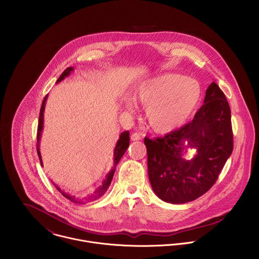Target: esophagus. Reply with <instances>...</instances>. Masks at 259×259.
<instances>
[{"mask_svg":"<svg viewBox=\"0 0 259 259\" xmlns=\"http://www.w3.org/2000/svg\"><path fill=\"white\" fill-rule=\"evenodd\" d=\"M141 139H142V137H141V135H140L139 133H134V134L131 136V140H132L133 142L140 141Z\"/></svg>","mask_w":259,"mask_h":259,"instance_id":"esophagus-1","label":"esophagus"}]
</instances>
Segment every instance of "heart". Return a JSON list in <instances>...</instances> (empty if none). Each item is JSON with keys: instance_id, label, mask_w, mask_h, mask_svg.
<instances>
[{"instance_id": "1", "label": "heart", "mask_w": 259, "mask_h": 259, "mask_svg": "<svg viewBox=\"0 0 259 259\" xmlns=\"http://www.w3.org/2000/svg\"><path fill=\"white\" fill-rule=\"evenodd\" d=\"M201 98L197 80L179 74H163L148 78L133 91L134 101L146 109L148 126L155 133L168 134L183 126ZM130 111L132 103L126 104Z\"/></svg>"}]
</instances>
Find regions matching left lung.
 <instances>
[{"label":"left lung","mask_w":259,"mask_h":259,"mask_svg":"<svg viewBox=\"0 0 259 259\" xmlns=\"http://www.w3.org/2000/svg\"><path fill=\"white\" fill-rule=\"evenodd\" d=\"M145 145L149 182L161 200L182 204L205 193L233 149L231 112L220 87L208 85L190 122L162 138H145ZM189 149H196L191 159L185 156Z\"/></svg>","instance_id":"8db88e82"}]
</instances>
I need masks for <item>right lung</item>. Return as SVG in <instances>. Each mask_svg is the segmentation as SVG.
Returning <instances> with one entry per match:
<instances>
[{
	"label": "right lung",
	"instance_id": "1",
	"mask_svg": "<svg viewBox=\"0 0 259 259\" xmlns=\"http://www.w3.org/2000/svg\"><path fill=\"white\" fill-rule=\"evenodd\" d=\"M72 72H74V68L73 67H70L67 70H65L64 73L61 74V76L58 78L57 83L62 81L63 79H65L67 76H69L70 74H72ZM47 99H48V95L45 97V99L42 101V104H41V107H40V111H39V116H38V124H37V151L38 158H39V162H40L41 166H44V165H42L41 155H40V151H39V141H40L41 132H42V128H44V111H45ZM128 146H130V132L125 131V132H122L119 135V139L116 142L115 148H114V150H113V166H112V168L110 170V172L107 175L106 179L102 182V185H100L99 187H97L95 189V191L91 192L90 194H88L84 197H75L74 195H71L70 193H67L64 190H62L58 185H55L53 182L52 183H53V185H55V187L62 193V195H64L66 198H68L69 200L73 201L74 203H84V202L97 200L98 198L103 196L106 193V191L108 190L109 186L111 185V181H112V178H113V175H114V171H115V167H116L118 161L120 160V158L122 157V155L124 154L125 150L128 148Z\"/></svg>",
	"mask_w": 259,
	"mask_h": 259
}]
</instances>
